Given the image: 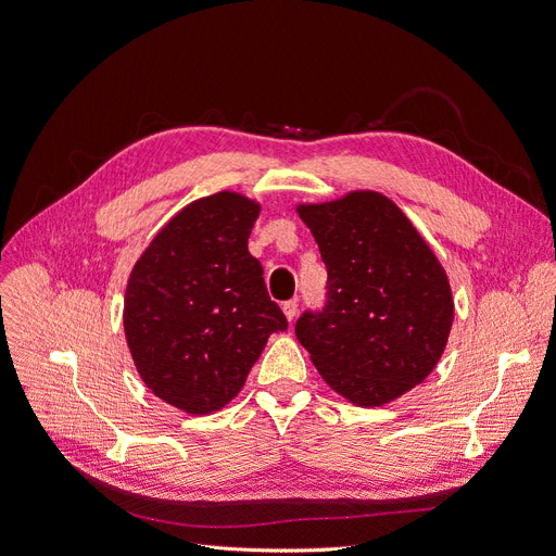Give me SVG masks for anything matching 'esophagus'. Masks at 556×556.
Masks as SVG:
<instances>
[{
  "label": "esophagus",
  "mask_w": 556,
  "mask_h": 556,
  "mask_svg": "<svg viewBox=\"0 0 556 556\" xmlns=\"http://www.w3.org/2000/svg\"><path fill=\"white\" fill-rule=\"evenodd\" d=\"M282 314L287 316V321L292 324V321L296 319V314H299V303H296V301H287V303H282Z\"/></svg>",
  "instance_id": "obj_1"
}]
</instances>
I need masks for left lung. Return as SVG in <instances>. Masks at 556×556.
I'll return each instance as SVG.
<instances>
[{"instance_id":"1","label":"left lung","mask_w":556,"mask_h":556,"mask_svg":"<svg viewBox=\"0 0 556 556\" xmlns=\"http://www.w3.org/2000/svg\"><path fill=\"white\" fill-rule=\"evenodd\" d=\"M328 269L326 305L303 312L296 337L321 378L359 407H380L420 384L455 319L441 262L403 210L357 190L301 203Z\"/></svg>"}]
</instances>
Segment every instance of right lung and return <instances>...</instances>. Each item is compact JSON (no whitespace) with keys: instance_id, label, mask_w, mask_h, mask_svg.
<instances>
[{"instance_id":"add662e5","label":"right lung","mask_w":556,"mask_h":556,"mask_svg":"<svg viewBox=\"0 0 556 556\" xmlns=\"http://www.w3.org/2000/svg\"><path fill=\"white\" fill-rule=\"evenodd\" d=\"M260 203L217 192L185 205L126 282L124 334L142 382L185 414L226 407L274 332L287 330L249 253Z\"/></svg>"}]
</instances>
